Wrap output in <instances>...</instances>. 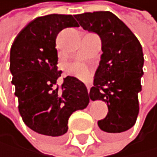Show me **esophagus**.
Returning a JSON list of instances; mask_svg holds the SVG:
<instances>
[{
	"instance_id": "34e87169",
	"label": "esophagus",
	"mask_w": 157,
	"mask_h": 157,
	"mask_svg": "<svg viewBox=\"0 0 157 157\" xmlns=\"http://www.w3.org/2000/svg\"><path fill=\"white\" fill-rule=\"evenodd\" d=\"M90 86H91L90 83H86V87H87V91L88 92H89V90H90Z\"/></svg>"
}]
</instances>
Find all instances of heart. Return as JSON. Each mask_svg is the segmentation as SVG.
I'll return each mask as SVG.
<instances>
[{
	"label": "heart",
	"instance_id": "b5f03b06",
	"mask_svg": "<svg viewBox=\"0 0 157 157\" xmlns=\"http://www.w3.org/2000/svg\"><path fill=\"white\" fill-rule=\"evenodd\" d=\"M69 72L82 78H86L89 75V70L87 68V66L83 63H80V62H77V63L70 65Z\"/></svg>",
	"mask_w": 157,
	"mask_h": 157
}]
</instances>
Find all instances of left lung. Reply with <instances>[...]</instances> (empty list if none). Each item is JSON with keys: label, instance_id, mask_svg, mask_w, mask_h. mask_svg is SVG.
Returning <instances> with one entry per match:
<instances>
[{"label": "left lung", "instance_id": "obj_1", "mask_svg": "<svg viewBox=\"0 0 157 157\" xmlns=\"http://www.w3.org/2000/svg\"><path fill=\"white\" fill-rule=\"evenodd\" d=\"M84 30L99 35L102 55L89 91L91 100L107 103L108 113L97 122L103 138L112 140L136 124L138 93L142 90L143 48L130 28L110 11L75 14Z\"/></svg>", "mask_w": 157, "mask_h": 157}]
</instances>
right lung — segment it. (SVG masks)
I'll return each instance as SVG.
<instances>
[{"label": "right lung", "instance_id": "add662e5", "mask_svg": "<svg viewBox=\"0 0 157 157\" xmlns=\"http://www.w3.org/2000/svg\"><path fill=\"white\" fill-rule=\"evenodd\" d=\"M79 25L72 14H48L29 22L10 48V70L18 99V111L28 128L44 137L58 138L68 131L73 112L88 105L89 95L82 82L68 75L57 84L56 38L61 30Z\"/></svg>", "mask_w": 157, "mask_h": 157}]
</instances>
